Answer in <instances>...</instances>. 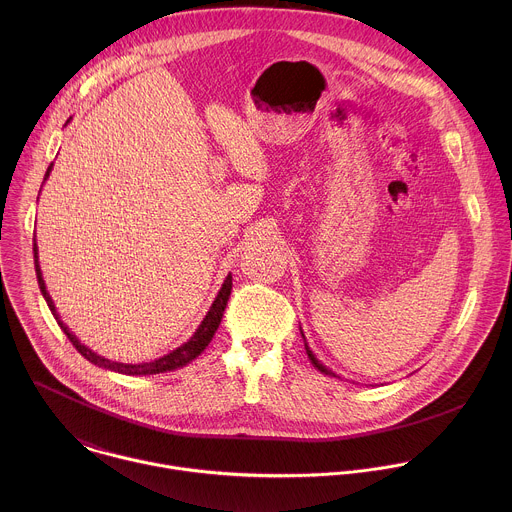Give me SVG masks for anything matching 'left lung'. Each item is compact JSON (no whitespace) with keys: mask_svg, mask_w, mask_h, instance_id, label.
I'll return each mask as SVG.
<instances>
[{"mask_svg":"<svg viewBox=\"0 0 512 512\" xmlns=\"http://www.w3.org/2000/svg\"><path fill=\"white\" fill-rule=\"evenodd\" d=\"M301 331V329H299ZM301 337H303V345H305V353H307V357H309V361H311V365L315 366L317 370H321L323 374H329V376H337L333 370H329L327 366L321 365V361H317V357L313 355V351L309 349V345H307V341H305V335H303V331H301ZM339 378V376H337Z\"/></svg>","mask_w":512,"mask_h":512,"instance_id":"left-lung-1","label":"left lung"}]
</instances>
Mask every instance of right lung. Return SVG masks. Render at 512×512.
<instances>
[{
  "label": "right lung",
  "instance_id": "1",
  "mask_svg": "<svg viewBox=\"0 0 512 512\" xmlns=\"http://www.w3.org/2000/svg\"><path fill=\"white\" fill-rule=\"evenodd\" d=\"M51 169H53V163L49 165V169H47V173H45V179L49 177ZM33 256H35V272H37V282H39L41 293H43V297H45V301H47L51 313L55 315L59 327L65 331V335H67L69 341L73 343L74 349H76L86 361H90L92 365L102 366V368H108V370H114V372H120V374H132V376H134V374H136V376H138V374H159V372H167V370H175V368L189 365V363H191L193 359H197V357L209 347V343L213 341V335H215V331L219 329L220 319H222L226 301H228L230 290H232V276L228 274L226 280H224V284H222V288H220V292L217 293V297H215V301H213V305H211V309L207 311V315H205V319L201 321L199 329L193 333V337H191L187 343H183V345L177 347L175 351H171V353H167V355H163L161 359H155V361H151V363L126 365V363H116V361H110V359H104V357L92 353L86 345H82V343L76 339V335H73V333L69 331V327L61 321V317H59V313H57V309H55V303H53L51 295H49L47 288H45V280H43V274H41V268H39L37 242H33Z\"/></svg>",
  "mask_w": 512,
  "mask_h": 512
}]
</instances>
